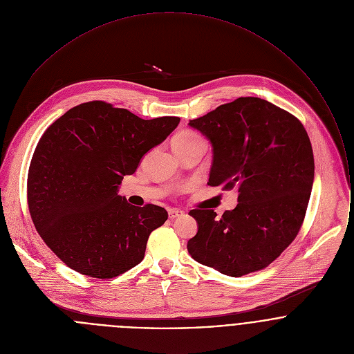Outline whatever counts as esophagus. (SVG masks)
Returning a JSON list of instances; mask_svg holds the SVG:
<instances>
[{"label": "esophagus", "instance_id": "34e87169", "mask_svg": "<svg viewBox=\"0 0 354 354\" xmlns=\"http://www.w3.org/2000/svg\"><path fill=\"white\" fill-rule=\"evenodd\" d=\"M184 215V211L183 209H178V208H169V218L170 219H176L178 216H183Z\"/></svg>", "mask_w": 354, "mask_h": 354}]
</instances>
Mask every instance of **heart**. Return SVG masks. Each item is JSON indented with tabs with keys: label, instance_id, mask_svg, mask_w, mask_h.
Listing matches in <instances>:
<instances>
[{
	"label": "heart",
	"instance_id": "b5f03b06",
	"mask_svg": "<svg viewBox=\"0 0 354 354\" xmlns=\"http://www.w3.org/2000/svg\"><path fill=\"white\" fill-rule=\"evenodd\" d=\"M199 142H203L202 139L194 132H181L173 139L174 146H189Z\"/></svg>",
	"mask_w": 354,
	"mask_h": 354
}]
</instances>
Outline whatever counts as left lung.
I'll list each match as a JSON object with an SVG mask.
<instances>
[{
	"instance_id": "left-lung-1",
	"label": "left lung",
	"mask_w": 354,
	"mask_h": 354,
	"mask_svg": "<svg viewBox=\"0 0 354 354\" xmlns=\"http://www.w3.org/2000/svg\"><path fill=\"white\" fill-rule=\"evenodd\" d=\"M188 125L212 147L207 184L239 191V204L221 218L189 211L199 227L188 252L229 277L267 267L296 239L310 198L315 162L303 124L268 101L243 97Z\"/></svg>"
}]
</instances>
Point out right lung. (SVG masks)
<instances>
[{
  "label": "right lung",
  "instance_id": "1",
  "mask_svg": "<svg viewBox=\"0 0 354 354\" xmlns=\"http://www.w3.org/2000/svg\"><path fill=\"white\" fill-rule=\"evenodd\" d=\"M178 122V117L143 120L93 101L72 107L46 129L28 170V208L42 240L68 267L109 279L143 260L167 211L132 205L118 188Z\"/></svg>",
  "mask_w": 354,
  "mask_h": 354
}]
</instances>
